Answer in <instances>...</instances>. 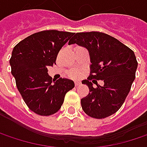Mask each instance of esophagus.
<instances>
[{
  "instance_id": "1",
  "label": "esophagus",
  "mask_w": 147,
  "mask_h": 147,
  "mask_svg": "<svg viewBox=\"0 0 147 147\" xmlns=\"http://www.w3.org/2000/svg\"><path fill=\"white\" fill-rule=\"evenodd\" d=\"M80 85V82H78V81H76V82H75V86H76V87H78Z\"/></svg>"
}]
</instances>
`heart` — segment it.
<instances>
[{
    "mask_svg": "<svg viewBox=\"0 0 147 147\" xmlns=\"http://www.w3.org/2000/svg\"><path fill=\"white\" fill-rule=\"evenodd\" d=\"M71 77H73V78H76V77H78V76H79V73H78L77 71L71 72Z\"/></svg>",
    "mask_w": 147,
    "mask_h": 147,
    "instance_id": "heart-1",
    "label": "heart"
}]
</instances>
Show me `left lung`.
Returning <instances> with one entry per match:
<instances>
[{
	"instance_id": "1",
	"label": "left lung",
	"mask_w": 147,
	"mask_h": 147,
	"mask_svg": "<svg viewBox=\"0 0 147 147\" xmlns=\"http://www.w3.org/2000/svg\"><path fill=\"white\" fill-rule=\"evenodd\" d=\"M74 43L88 50L91 62L90 75L82 81L90 90L80 100L82 109L91 118H107L121 108L131 90L137 68L134 52L115 38L100 32L75 33L68 44ZM96 80H103L104 85H98Z\"/></svg>"
}]
</instances>
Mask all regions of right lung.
<instances>
[{
  "instance_id": "obj_1",
  "label": "right lung",
  "mask_w": 147,
  "mask_h": 147,
  "mask_svg": "<svg viewBox=\"0 0 147 147\" xmlns=\"http://www.w3.org/2000/svg\"><path fill=\"white\" fill-rule=\"evenodd\" d=\"M73 33L44 30L25 38L12 51L10 64L19 92L30 110L42 116L61 109L65 95L75 87L67 78L53 80L48 67L56 64L62 46Z\"/></svg>"
}]
</instances>
